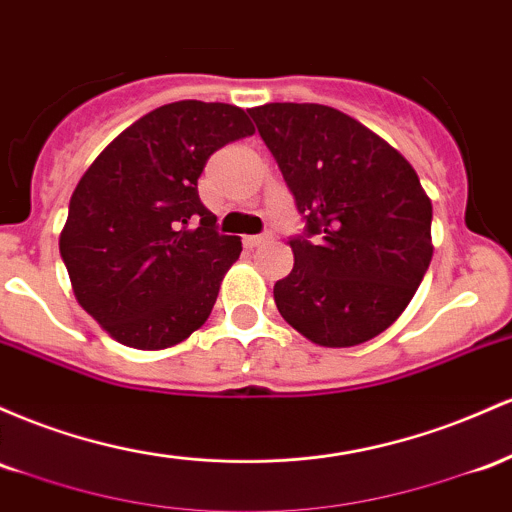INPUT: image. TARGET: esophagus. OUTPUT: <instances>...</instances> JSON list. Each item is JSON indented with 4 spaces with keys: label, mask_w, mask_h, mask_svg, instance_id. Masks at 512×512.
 <instances>
[{
    "label": "esophagus",
    "mask_w": 512,
    "mask_h": 512,
    "mask_svg": "<svg viewBox=\"0 0 512 512\" xmlns=\"http://www.w3.org/2000/svg\"><path fill=\"white\" fill-rule=\"evenodd\" d=\"M266 241H271L268 234H251V237H244V246H249V249H256V246L266 244Z\"/></svg>",
    "instance_id": "1"
}]
</instances>
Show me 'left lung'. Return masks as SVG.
Here are the masks:
<instances>
[{
    "label": "left lung",
    "mask_w": 512,
    "mask_h": 512,
    "mask_svg": "<svg viewBox=\"0 0 512 512\" xmlns=\"http://www.w3.org/2000/svg\"><path fill=\"white\" fill-rule=\"evenodd\" d=\"M304 220L273 287L309 341L358 346L394 324L430 266L433 205L413 166L363 123L319 103L249 108Z\"/></svg>",
    "instance_id": "8db88e82"
}]
</instances>
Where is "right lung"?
<instances>
[{"mask_svg":"<svg viewBox=\"0 0 512 512\" xmlns=\"http://www.w3.org/2000/svg\"><path fill=\"white\" fill-rule=\"evenodd\" d=\"M254 135L229 103L176 101L123 130L70 198L60 256L86 312L130 348L181 343L241 254L198 195L210 154Z\"/></svg>","mask_w":512,"mask_h":512,"instance_id":"obj_1","label":"right lung"}]
</instances>
